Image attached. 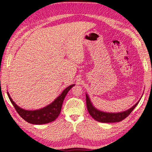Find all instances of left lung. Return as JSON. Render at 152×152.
<instances>
[{"instance_id":"1","label":"left lung","mask_w":152,"mask_h":152,"mask_svg":"<svg viewBox=\"0 0 152 152\" xmlns=\"http://www.w3.org/2000/svg\"><path fill=\"white\" fill-rule=\"evenodd\" d=\"M86 106L87 109L89 114L91 115V117L94 119L96 121L102 123H115V122H119L121 121L123 119H125L126 117H128L132 110L135 109V107L137 106L139 103V101L137 103L133 105V106L130 108L125 111L121 112V113H105L103 111H101V110H98L96 109L93 105H92V102L90 100V98L88 97V94H86Z\"/></svg>"}]
</instances>
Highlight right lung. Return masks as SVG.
Returning a JSON list of instances; mask_svg holds the SVG:
<instances>
[{
    "label": "right lung",
    "mask_w": 152,
    "mask_h": 152,
    "mask_svg": "<svg viewBox=\"0 0 152 152\" xmlns=\"http://www.w3.org/2000/svg\"><path fill=\"white\" fill-rule=\"evenodd\" d=\"M75 84H72L64 90L61 94L54 101L51 102L48 106L42 108L39 110H25L15 103L12 99L10 96L9 92H7L9 98L11 103L13 105L15 110H17L20 117L27 122L35 125L45 124L57 119L61 112V107L64 99L66 96L68 91L72 88Z\"/></svg>",
    "instance_id": "right-lung-1"
}]
</instances>
